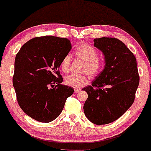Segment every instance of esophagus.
I'll use <instances>...</instances> for the list:
<instances>
[{
	"mask_svg": "<svg viewBox=\"0 0 151 151\" xmlns=\"http://www.w3.org/2000/svg\"><path fill=\"white\" fill-rule=\"evenodd\" d=\"M79 91H81L80 89H74V93H78Z\"/></svg>",
	"mask_w": 151,
	"mask_h": 151,
	"instance_id": "34e87169",
	"label": "esophagus"
}]
</instances>
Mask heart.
<instances>
[{
  "instance_id": "obj_1",
  "label": "heart",
  "mask_w": 151,
  "mask_h": 151,
  "mask_svg": "<svg viewBox=\"0 0 151 151\" xmlns=\"http://www.w3.org/2000/svg\"><path fill=\"white\" fill-rule=\"evenodd\" d=\"M76 57L84 60L81 74H71L66 77L65 82L67 85L74 88H79L88 82V74L91 77H96L100 74L103 68V63L99 59V53L95 48L86 43L79 44L74 49ZM72 59L66 55L60 62V68L62 72L67 73L70 70Z\"/></svg>"
}]
</instances>
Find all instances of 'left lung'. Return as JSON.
<instances>
[{
    "mask_svg": "<svg viewBox=\"0 0 151 151\" xmlns=\"http://www.w3.org/2000/svg\"><path fill=\"white\" fill-rule=\"evenodd\" d=\"M94 42L105 56V67L92 85L82 89L88 94L84 112L89 121L100 125L115 121L130 108L140 77L135 57L121 41L102 37Z\"/></svg>",
    "mask_w": 151,
    "mask_h": 151,
    "instance_id": "1",
    "label": "left lung"
}]
</instances>
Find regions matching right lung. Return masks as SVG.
I'll return each mask as SVG.
<instances>
[{
	"mask_svg": "<svg viewBox=\"0 0 151 151\" xmlns=\"http://www.w3.org/2000/svg\"><path fill=\"white\" fill-rule=\"evenodd\" d=\"M72 49L66 38L36 37L22 46L15 59L13 84L25 113L41 122L60 115L74 89L62 84L60 62Z\"/></svg>",
	"mask_w": 151,
	"mask_h": 151,
	"instance_id": "obj_1",
	"label": "right lung"
}]
</instances>
